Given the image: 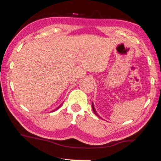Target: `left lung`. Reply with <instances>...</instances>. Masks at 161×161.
<instances>
[{"label": "left lung", "mask_w": 161, "mask_h": 161, "mask_svg": "<svg viewBox=\"0 0 161 161\" xmlns=\"http://www.w3.org/2000/svg\"><path fill=\"white\" fill-rule=\"evenodd\" d=\"M92 109H93V111H94V113L95 114V115H97L98 117H99V118H101V117L99 116V114H98L97 113V111H96V109H95V108H94V103H93V102H92ZM102 119V118H101Z\"/></svg>", "instance_id": "obj_1"}]
</instances>
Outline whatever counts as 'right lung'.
Listing matches in <instances>:
<instances>
[{"label":"right lung","instance_id":"1","mask_svg":"<svg viewBox=\"0 0 161 161\" xmlns=\"http://www.w3.org/2000/svg\"><path fill=\"white\" fill-rule=\"evenodd\" d=\"M59 107H60V106H59ZM58 108H59V107H58Z\"/></svg>","mask_w":161,"mask_h":161}]
</instances>
